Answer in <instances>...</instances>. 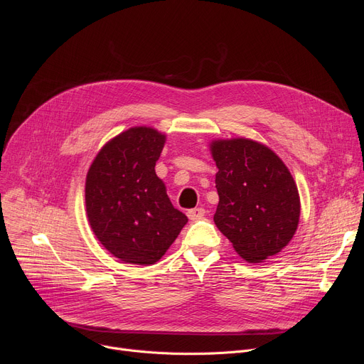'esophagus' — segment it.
I'll list each match as a JSON object with an SVG mask.
<instances>
[{"instance_id": "34e87169", "label": "esophagus", "mask_w": 364, "mask_h": 364, "mask_svg": "<svg viewBox=\"0 0 364 364\" xmlns=\"http://www.w3.org/2000/svg\"><path fill=\"white\" fill-rule=\"evenodd\" d=\"M203 215H205L203 208H193V209H188V211H187V217L192 221L200 220V218H203Z\"/></svg>"}]
</instances>
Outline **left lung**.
<instances>
[{
	"mask_svg": "<svg viewBox=\"0 0 364 364\" xmlns=\"http://www.w3.org/2000/svg\"><path fill=\"white\" fill-rule=\"evenodd\" d=\"M218 168L215 225L245 261L279 254L292 240L301 214L296 183L276 153L251 139L209 144Z\"/></svg>",
	"mask_w": 364,
	"mask_h": 364,
	"instance_id": "1",
	"label": "left lung"
}]
</instances>
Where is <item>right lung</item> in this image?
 <instances>
[{"mask_svg": "<svg viewBox=\"0 0 364 364\" xmlns=\"http://www.w3.org/2000/svg\"><path fill=\"white\" fill-rule=\"evenodd\" d=\"M165 141V134L155 128L132 127L109 140L87 172L91 230L127 264L158 262L187 223L155 171Z\"/></svg>", "mask_w": 364, "mask_h": 364, "instance_id": "right-lung-1", "label": "right lung"}]
</instances>
